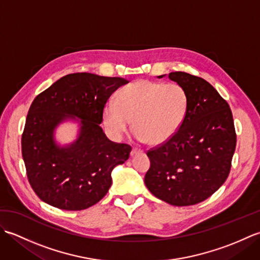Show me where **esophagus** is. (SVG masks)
<instances>
[{
	"label": "esophagus",
	"mask_w": 260,
	"mask_h": 260,
	"mask_svg": "<svg viewBox=\"0 0 260 260\" xmlns=\"http://www.w3.org/2000/svg\"><path fill=\"white\" fill-rule=\"evenodd\" d=\"M136 153H137V151L133 150V151H132V155H134V154H136Z\"/></svg>",
	"instance_id": "esophagus-1"
}]
</instances>
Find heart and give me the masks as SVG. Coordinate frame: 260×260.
<instances>
[{
    "label": "heart",
    "instance_id": "heart-1",
    "mask_svg": "<svg viewBox=\"0 0 260 260\" xmlns=\"http://www.w3.org/2000/svg\"><path fill=\"white\" fill-rule=\"evenodd\" d=\"M185 112L186 95L181 86L143 80L125 88L117 105H108L104 125L113 135L120 136L127 119L135 118L133 129H137V139L145 141L147 137L152 144H158L178 129Z\"/></svg>",
    "mask_w": 260,
    "mask_h": 260
}]
</instances>
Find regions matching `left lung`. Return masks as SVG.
<instances>
[{
  "label": "left lung",
  "instance_id": "1",
  "mask_svg": "<svg viewBox=\"0 0 260 260\" xmlns=\"http://www.w3.org/2000/svg\"><path fill=\"white\" fill-rule=\"evenodd\" d=\"M169 78L183 88L186 112L178 132L147 151L151 167L145 184L159 200L193 206L211 197L228 178L237 143L233 113L200 77L175 71Z\"/></svg>",
  "mask_w": 260,
  "mask_h": 260
}]
</instances>
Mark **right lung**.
I'll return each mask as SVG.
<instances>
[{"mask_svg": "<svg viewBox=\"0 0 260 260\" xmlns=\"http://www.w3.org/2000/svg\"><path fill=\"white\" fill-rule=\"evenodd\" d=\"M128 81L119 77L70 74L33 101L22 134L26 175L43 202L62 210H85L112 185V171L129 157L132 147L109 141L99 124L112 93ZM67 113L82 119L80 137L59 149L53 131Z\"/></svg>", "mask_w": 260, "mask_h": 260, "instance_id": "obj_1", "label": "right lung"}]
</instances>
